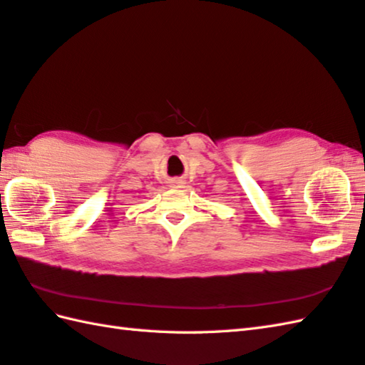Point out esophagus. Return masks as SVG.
<instances>
[{
    "label": "esophagus",
    "instance_id": "esophagus-1",
    "mask_svg": "<svg viewBox=\"0 0 365 365\" xmlns=\"http://www.w3.org/2000/svg\"><path fill=\"white\" fill-rule=\"evenodd\" d=\"M170 183H173V187H175V188H182L183 185H185V182L180 180V178H174V180L170 182Z\"/></svg>",
    "mask_w": 365,
    "mask_h": 365
}]
</instances>
